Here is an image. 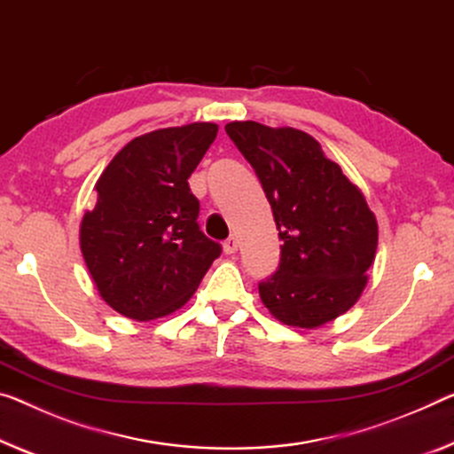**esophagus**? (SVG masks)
<instances>
[{"instance_id": "1", "label": "esophagus", "mask_w": 454, "mask_h": 454, "mask_svg": "<svg viewBox=\"0 0 454 454\" xmlns=\"http://www.w3.org/2000/svg\"><path fill=\"white\" fill-rule=\"evenodd\" d=\"M237 247H239V239H237L235 235H231L225 243H223V249H225V254H235Z\"/></svg>"}]
</instances>
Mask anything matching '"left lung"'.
<instances>
[{
    "instance_id": "left-lung-1",
    "label": "left lung",
    "mask_w": 454,
    "mask_h": 454,
    "mask_svg": "<svg viewBox=\"0 0 454 454\" xmlns=\"http://www.w3.org/2000/svg\"><path fill=\"white\" fill-rule=\"evenodd\" d=\"M260 178L280 237L278 270L260 296L278 320L312 329L357 302L378 249V221L359 188L320 148L292 128L225 125Z\"/></svg>"
}]
</instances>
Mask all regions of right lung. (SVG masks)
I'll return each instance as SVG.
<instances>
[{"label":"right lung","instance_id":"1","mask_svg":"<svg viewBox=\"0 0 454 454\" xmlns=\"http://www.w3.org/2000/svg\"><path fill=\"white\" fill-rule=\"evenodd\" d=\"M215 137V123L150 131L117 152L97 180L81 251L101 298L120 315L150 320L178 310L221 255V243L200 231L188 186Z\"/></svg>","mask_w":454,"mask_h":454}]
</instances>
